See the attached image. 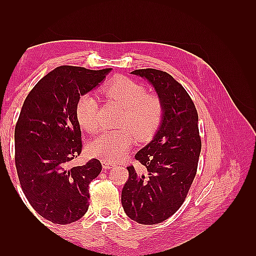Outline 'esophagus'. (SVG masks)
<instances>
[{
  "label": "esophagus",
  "instance_id": "obj_1",
  "mask_svg": "<svg viewBox=\"0 0 256 256\" xmlns=\"http://www.w3.org/2000/svg\"><path fill=\"white\" fill-rule=\"evenodd\" d=\"M102 168L104 170H109V168H112L114 166V164L111 161H106V160H102Z\"/></svg>",
  "mask_w": 256,
  "mask_h": 256
}]
</instances>
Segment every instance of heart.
I'll use <instances>...</instances> for the list:
<instances>
[{
    "mask_svg": "<svg viewBox=\"0 0 256 256\" xmlns=\"http://www.w3.org/2000/svg\"><path fill=\"white\" fill-rule=\"evenodd\" d=\"M102 92L122 108L118 126L125 127L104 131L88 144V152L90 156L106 161L120 160L134 145L138 136L147 140L157 132L164 118V104L158 95L147 92L143 84L126 76L106 83ZM76 116L84 130L95 132L100 126L96 98L92 94L82 95L76 104Z\"/></svg>",
    "mask_w": 256,
    "mask_h": 256,
    "instance_id": "1",
    "label": "heart"
}]
</instances>
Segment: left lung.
Segmentation results:
<instances>
[{
	"instance_id": "left-lung-1",
	"label": "left lung",
	"mask_w": 256,
	"mask_h": 256,
	"mask_svg": "<svg viewBox=\"0 0 256 256\" xmlns=\"http://www.w3.org/2000/svg\"><path fill=\"white\" fill-rule=\"evenodd\" d=\"M131 74L150 82L164 104L159 130L136 154L145 173L138 174L129 166V178L122 191V205L129 218L152 226L180 209L194 180L202 147L198 116L187 90L171 74L154 68Z\"/></svg>"
}]
</instances>
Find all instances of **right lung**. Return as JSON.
Here are the masks:
<instances>
[{"label":"right lung","instance_id":"add662e5","mask_svg":"<svg viewBox=\"0 0 256 256\" xmlns=\"http://www.w3.org/2000/svg\"><path fill=\"white\" fill-rule=\"evenodd\" d=\"M110 72L60 66L38 81L23 102L14 128L19 182L35 212L56 224L72 223L88 209V186L102 166L98 159L70 164L82 150L76 108L80 96Z\"/></svg>","mask_w":256,"mask_h":256}]
</instances>
